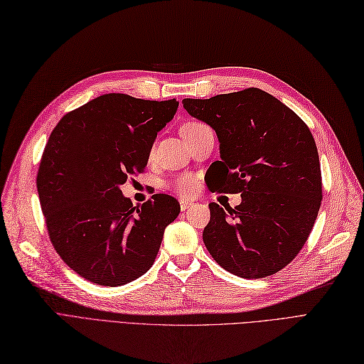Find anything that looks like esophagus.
Instances as JSON below:
<instances>
[{"label": "esophagus", "instance_id": "34e87169", "mask_svg": "<svg viewBox=\"0 0 364 364\" xmlns=\"http://www.w3.org/2000/svg\"><path fill=\"white\" fill-rule=\"evenodd\" d=\"M180 207H181V212H186V210H189V208L193 207V203L184 201V199H181V201H180Z\"/></svg>", "mask_w": 364, "mask_h": 364}]
</instances>
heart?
I'll use <instances>...</instances> for the list:
<instances>
[{
    "mask_svg": "<svg viewBox=\"0 0 364 364\" xmlns=\"http://www.w3.org/2000/svg\"><path fill=\"white\" fill-rule=\"evenodd\" d=\"M204 127L205 125L203 122L187 121L180 127V134H181V137L191 136V134L196 133L198 130H201V128H204ZM169 187L175 193H178L180 196H192L198 191V178L193 177V175H191V173L178 175V177H175L169 183Z\"/></svg>",
    "mask_w": 364,
    "mask_h": 364,
    "instance_id": "obj_1",
    "label": "heart"
}]
</instances>
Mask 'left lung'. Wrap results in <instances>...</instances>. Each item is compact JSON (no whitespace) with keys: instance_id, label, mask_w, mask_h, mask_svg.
Returning a JSON list of instances; mask_svg holds the SVG:
<instances>
[{"instance_id":"left-lung-1","label":"left lung","mask_w":364,"mask_h":364,"mask_svg":"<svg viewBox=\"0 0 364 364\" xmlns=\"http://www.w3.org/2000/svg\"><path fill=\"white\" fill-rule=\"evenodd\" d=\"M183 105L212 127L220 142V160L213 163L218 180L210 191L242 195L227 213L216 203L208 205L205 248L237 277L277 274L306 245L321 208V163L310 128L257 87L187 98Z\"/></svg>"}]
</instances>
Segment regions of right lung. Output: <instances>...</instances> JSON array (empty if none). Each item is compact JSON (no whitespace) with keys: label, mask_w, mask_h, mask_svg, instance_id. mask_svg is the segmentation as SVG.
I'll return each mask as SVG.
<instances>
[{"label":"right lung","mask_w":364,"mask_h":364,"mask_svg":"<svg viewBox=\"0 0 364 364\" xmlns=\"http://www.w3.org/2000/svg\"><path fill=\"white\" fill-rule=\"evenodd\" d=\"M177 107L175 98L105 93L66 113L50 134L36 177L42 213L54 250L85 279L122 286L154 263L180 204L156 193L133 207L121 184L144 172Z\"/></svg>","instance_id":"right-lung-1"}]
</instances>
